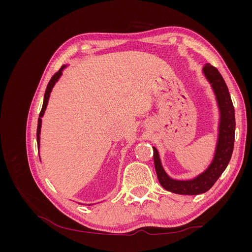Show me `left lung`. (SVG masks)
<instances>
[{"label": "left lung", "instance_id": "8db88e82", "mask_svg": "<svg viewBox=\"0 0 252 252\" xmlns=\"http://www.w3.org/2000/svg\"><path fill=\"white\" fill-rule=\"evenodd\" d=\"M206 78L211 83L215 90L218 103L220 110V134L217 145L216 156L209 168L199 177L190 181H175L167 175L159 161L158 152L154 147V161L159 184L166 190L177 194L195 195L204 193L215 185V183L224 172L229 163L233 146H234V130L235 119L234 107L228 87L222 75L215 66L210 64L205 65L203 69Z\"/></svg>", "mask_w": 252, "mask_h": 252}]
</instances>
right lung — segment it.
Wrapping results in <instances>:
<instances>
[{"label": "right lung", "mask_w": 252, "mask_h": 252, "mask_svg": "<svg viewBox=\"0 0 252 252\" xmlns=\"http://www.w3.org/2000/svg\"><path fill=\"white\" fill-rule=\"evenodd\" d=\"M64 67L61 68V69L59 71H57L55 74L52 75V78L50 79L48 85H47V88H46V91H45V95H44V102H43V107L41 109V112H40V116H39V120H37V129H36V142H37V147H40V131H41V123H42V120L41 118L43 117V114L45 112V109H46L47 107V104H48V98H49V95H50V93H51V89L53 87V85H55L56 82L58 81V79L60 78V75L62 74V69Z\"/></svg>", "instance_id": "add662e5"}]
</instances>
